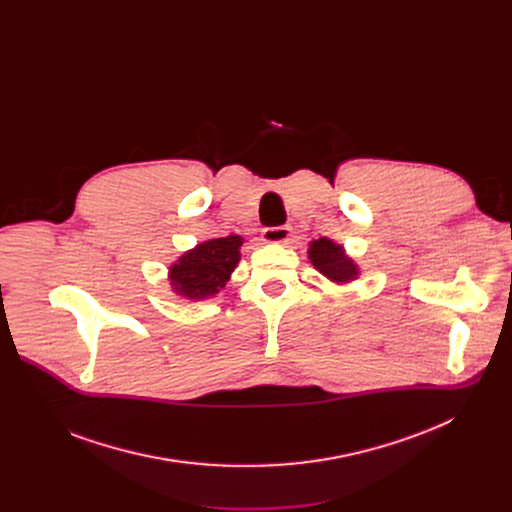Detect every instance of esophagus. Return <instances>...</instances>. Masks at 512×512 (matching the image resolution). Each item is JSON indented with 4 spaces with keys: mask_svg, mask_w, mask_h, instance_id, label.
I'll return each mask as SVG.
<instances>
[{
    "mask_svg": "<svg viewBox=\"0 0 512 512\" xmlns=\"http://www.w3.org/2000/svg\"><path fill=\"white\" fill-rule=\"evenodd\" d=\"M263 235V241L265 243H287L289 237H291V229L287 225H281V227H265L261 231Z\"/></svg>",
    "mask_w": 512,
    "mask_h": 512,
    "instance_id": "esophagus-1",
    "label": "esophagus"
}]
</instances>
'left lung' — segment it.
Listing matches in <instances>:
<instances>
[{"instance_id": "left-lung-1", "label": "left lung", "mask_w": 512, "mask_h": 512, "mask_svg": "<svg viewBox=\"0 0 512 512\" xmlns=\"http://www.w3.org/2000/svg\"><path fill=\"white\" fill-rule=\"evenodd\" d=\"M308 257L312 265L332 283H350L358 277L356 263L344 253V247L336 245L332 239L322 237L318 241H312Z\"/></svg>"}]
</instances>
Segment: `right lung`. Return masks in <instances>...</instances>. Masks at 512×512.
<instances>
[{"label": "right lung", "mask_w": 512, "mask_h": 512, "mask_svg": "<svg viewBox=\"0 0 512 512\" xmlns=\"http://www.w3.org/2000/svg\"><path fill=\"white\" fill-rule=\"evenodd\" d=\"M241 245L243 237L239 235L198 243L170 267L172 291L194 302L216 296L239 265Z\"/></svg>", "instance_id": "obj_1"}]
</instances>
